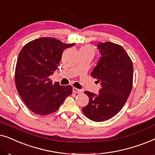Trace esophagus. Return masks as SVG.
Returning a JSON list of instances; mask_svg holds the SVG:
<instances>
[{"instance_id":"esophagus-1","label":"esophagus","mask_w":155,"mask_h":155,"mask_svg":"<svg viewBox=\"0 0 155 155\" xmlns=\"http://www.w3.org/2000/svg\"><path fill=\"white\" fill-rule=\"evenodd\" d=\"M73 92L74 93H81L82 92V90H79V89L76 88V87H73Z\"/></svg>"}]
</instances>
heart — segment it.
Instances as JSON below:
<instances>
[{
	"mask_svg": "<svg viewBox=\"0 0 155 155\" xmlns=\"http://www.w3.org/2000/svg\"><path fill=\"white\" fill-rule=\"evenodd\" d=\"M80 51H85V52H87L89 54H90L92 55V56H94V48L92 47L91 46H83V47H82L80 48Z\"/></svg>",
	"mask_w": 155,
	"mask_h": 155,
	"instance_id": "b5f03b06",
	"label": "heart"
}]
</instances>
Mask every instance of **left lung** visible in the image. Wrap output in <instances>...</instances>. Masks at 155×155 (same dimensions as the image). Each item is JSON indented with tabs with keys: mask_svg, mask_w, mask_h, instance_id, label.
<instances>
[{
	"mask_svg": "<svg viewBox=\"0 0 155 155\" xmlns=\"http://www.w3.org/2000/svg\"><path fill=\"white\" fill-rule=\"evenodd\" d=\"M97 48L101 58L91 76L97 78L101 89L98 94L84 91L90 101L82 111L90 120L100 122L115 116L126 102L132 90L133 66L128 54L118 44L99 43Z\"/></svg>",
	"mask_w": 155,
	"mask_h": 155,
	"instance_id": "8db88e82",
	"label": "left lung"
}]
</instances>
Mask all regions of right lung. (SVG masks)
Wrapping results in <instances>:
<instances>
[{
	"mask_svg": "<svg viewBox=\"0 0 155 155\" xmlns=\"http://www.w3.org/2000/svg\"><path fill=\"white\" fill-rule=\"evenodd\" d=\"M74 45L43 37L29 42L20 51L15 68L16 87L34 113L42 116L54 113L71 94V85L52 84L49 76L58 68L63 51Z\"/></svg>",
	"mask_w": 155,
	"mask_h": 155,
	"instance_id": "right-lung-1",
	"label": "right lung"
}]
</instances>
